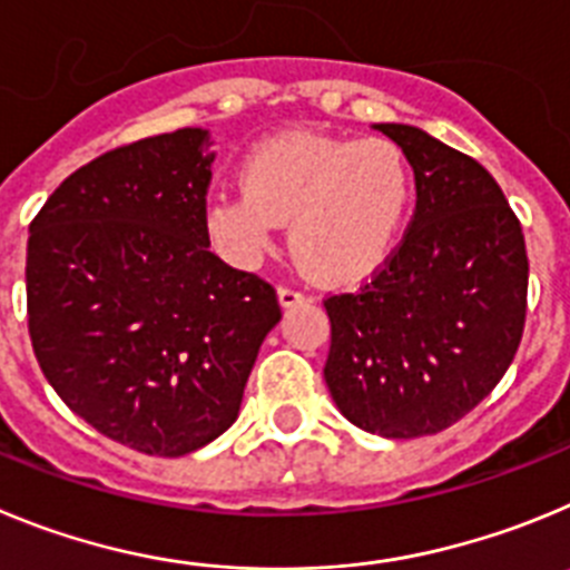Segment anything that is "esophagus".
Returning a JSON list of instances; mask_svg holds the SVG:
<instances>
[{
  "mask_svg": "<svg viewBox=\"0 0 570 570\" xmlns=\"http://www.w3.org/2000/svg\"><path fill=\"white\" fill-rule=\"evenodd\" d=\"M278 301H281V306H284V309H289V306L309 301V295H306L304 289H297V286L286 284V286H281V289H278Z\"/></svg>",
  "mask_w": 570,
  "mask_h": 570,
  "instance_id": "34e87169",
  "label": "esophagus"
}]
</instances>
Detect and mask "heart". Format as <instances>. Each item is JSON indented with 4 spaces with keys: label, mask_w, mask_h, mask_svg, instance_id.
<instances>
[{
    "label": "heart",
    "mask_w": 570,
    "mask_h": 570,
    "mask_svg": "<svg viewBox=\"0 0 570 570\" xmlns=\"http://www.w3.org/2000/svg\"><path fill=\"white\" fill-rule=\"evenodd\" d=\"M240 184V193L209 202L215 244L238 264H255L275 224L292 222L297 264L323 281L357 278L381 264L414 198L412 161L389 138H269L247 153Z\"/></svg>",
    "instance_id": "heart-1"
}]
</instances>
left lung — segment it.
Masks as SVG:
<instances>
[{"label":"left lung","instance_id":"1","mask_svg":"<svg viewBox=\"0 0 570 570\" xmlns=\"http://www.w3.org/2000/svg\"><path fill=\"white\" fill-rule=\"evenodd\" d=\"M412 161L417 207L357 289L323 297V377L348 423L412 440L463 420L517 355L528 309L520 218L483 164L409 125H377Z\"/></svg>","mask_w":570,"mask_h":570}]
</instances>
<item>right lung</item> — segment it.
<instances>
[{
    "label": "right lung",
    "instance_id": "obj_1",
    "mask_svg": "<svg viewBox=\"0 0 570 570\" xmlns=\"http://www.w3.org/2000/svg\"><path fill=\"white\" fill-rule=\"evenodd\" d=\"M204 130L138 138L70 173L30 222L28 332L96 432L181 458L235 423L275 286L209 253Z\"/></svg>",
    "mask_w": 570,
    "mask_h": 570
}]
</instances>
